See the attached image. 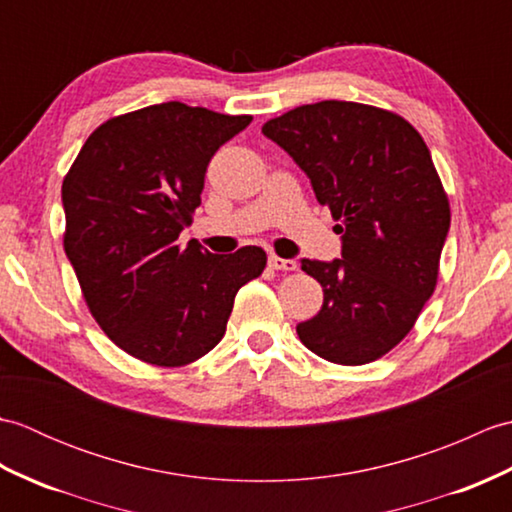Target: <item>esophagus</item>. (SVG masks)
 Segmentation results:
<instances>
[{
  "instance_id": "1",
  "label": "esophagus",
  "mask_w": 512,
  "mask_h": 512,
  "mask_svg": "<svg viewBox=\"0 0 512 512\" xmlns=\"http://www.w3.org/2000/svg\"><path fill=\"white\" fill-rule=\"evenodd\" d=\"M268 266L275 268V270H286V273H290V270L297 268V262H295V259H284V257L270 255L268 257Z\"/></svg>"
}]
</instances>
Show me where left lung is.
<instances>
[{
	"mask_svg": "<svg viewBox=\"0 0 512 512\" xmlns=\"http://www.w3.org/2000/svg\"><path fill=\"white\" fill-rule=\"evenodd\" d=\"M262 132L341 222L343 259H301L323 306L299 339L330 363H372L411 332L438 284L451 209L429 147L402 116L352 101L295 107Z\"/></svg>",
	"mask_w": 512,
	"mask_h": 512,
	"instance_id": "8db88e82",
	"label": "left lung"
}]
</instances>
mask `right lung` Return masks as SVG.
I'll return each instance as SVG.
<instances>
[{
  "mask_svg": "<svg viewBox=\"0 0 512 512\" xmlns=\"http://www.w3.org/2000/svg\"><path fill=\"white\" fill-rule=\"evenodd\" d=\"M250 121L180 101L149 105L96 127L63 178V248L83 299L140 361L182 367L211 352L237 290L264 273L259 246L213 255L178 244L213 154Z\"/></svg>",
  "mask_w": 512,
  "mask_h": 512,
  "instance_id": "1",
  "label": "right lung"
}]
</instances>
